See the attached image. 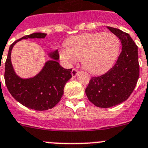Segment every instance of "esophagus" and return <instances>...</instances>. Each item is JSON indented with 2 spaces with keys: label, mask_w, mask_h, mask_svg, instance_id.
<instances>
[{
  "label": "esophagus",
  "mask_w": 148,
  "mask_h": 148,
  "mask_svg": "<svg viewBox=\"0 0 148 148\" xmlns=\"http://www.w3.org/2000/svg\"><path fill=\"white\" fill-rule=\"evenodd\" d=\"M77 74H78V71L77 69H73L72 71H71V75H72L73 77H76L77 76Z\"/></svg>",
  "instance_id": "esophagus-1"
}]
</instances>
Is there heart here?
Here are the masks:
<instances>
[{
	"instance_id": "b5f03b06",
	"label": "heart",
	"mask_w": 148,
	"mask_h": 148,
	"mask_svg": "<svg viewBox=\"0 0 148 148\" xmlns=\"http://www.w3.org/2000/svg\"><path fill=\"white\" fill-rule=\"evenodd\" d=\"M67 47L60 50V56L66 66L81 59L83 68L94 74L106 72L116 58L120 41L112 33L82 34L70 38Z\"/></svg>"
}]
</instances>
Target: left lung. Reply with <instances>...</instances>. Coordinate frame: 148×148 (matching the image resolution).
I'll list each match as a JSON object with an SVG mask.
<instances>
[{
	"instance_id": "1",
	"label": "left lung",
	"mask_w": 148,
	"mask_h": 148,
	"mask_svg": "<svg viewBox=\"0 0 148 148\" xmlns=\"http://www.w3.org/2000/svg\"><path fill=\"white\" fill-rule=\"evenodd\" d=\"M119 38L122 51L114 66L105 74L92 77L86 89L88 100L99 108H108L128 99L139 77L138 47L127 33L107 26Z\"/></svg>"
}]
</instances>
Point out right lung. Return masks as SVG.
Listing matches in <instances>:
<instances>
[{"instance_id":"obj_1","label":"right lung","mask_w":148,"mask_h":148,"mask_svg":"<svg viewBox=\"0 0 148 148\" xmlns=\"http://www.w3.org/2000/svg\"><path fill=\"white\" fill-rule=\"evenodd\" d=\"M46 34L35 32L14 41L10 46L5 63V83L9 93L16 100L30 109L46 110L54 108L63 94L66 82L71 79V70L60 65L58 50L48 54L50 60L45 62L41 71L34 77L21 78L16 74L11 60L12 50L23 39L45 38Z\"/></svg>"}]
</instances>
